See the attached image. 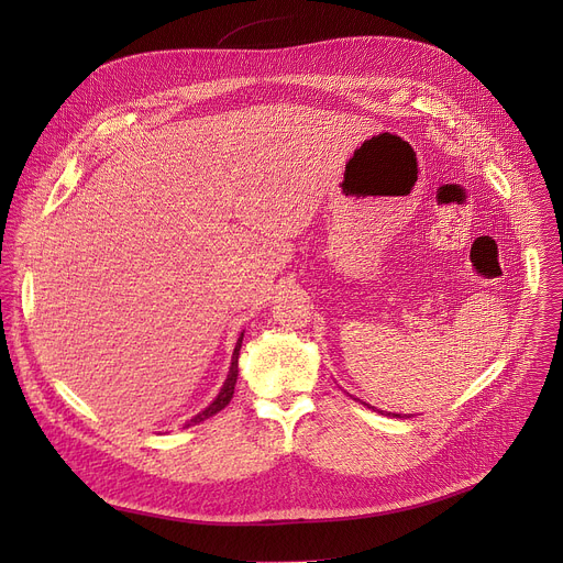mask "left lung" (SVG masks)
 <instances>
[{"label": "left lung", "mask_w": 563, "mask_h": 563, "mask_svg": "<svg viewBox=\"0 0 563 563\" xmlns=\"http://www.w3.org/2000/svg\"><path fill=\"white\" fill-rule=\"evenodd\" d=\"M354 400H358V398H354ZM358 404H363V406H367V404H365V400H358ZM367 408H372V406H367ZM372 410H374V412H376V408H372ZM380 415H383V410H380ZM387 417H396V419H398V417H400V415H387Z\"/></svg>", "instance_id": "1"}]
</instances>
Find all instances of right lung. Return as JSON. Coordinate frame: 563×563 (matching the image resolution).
<instances>
[{
    "instance_id": "add662e5",
    "label": "right lung",
    "mask_w": 563,
    "mask_h": 563,
    "mask_svg": "<svg viewBox=\"0 0 563 563\" xmlns=\"http://www.w3.org/2000/svg\"><path fill=\"white\" fill-rule=\"evenodd\" d=\"M243 336H245V332L240 334V339H238V343H235V350H233V356H231V367H229L227 380H224V385L220 387L218 396L211 400V404H209L202 412H198L194 419H189V421L185 423V428L196 426V423H202L205 419H209V417L218 415L222 408H227V406H229V400H231L233 389H235V380H238V356H240V347H243Z\"/></svg>"
}]
</instances>
